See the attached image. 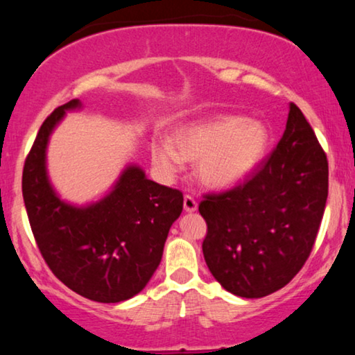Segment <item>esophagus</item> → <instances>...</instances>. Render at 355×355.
<instances>
[{
	"mask_svg": "<svg viewBox=\"0 0 355 355\" xmlns=\"http://www.w3.org/2000/svg\"><path fill=\"white\" fill-rule=\"evenodd\" d=\"M183 207H184V211L192 213L197 209V202L192 196H184V200H183Z\"/></svg>",
	"mask_w": 355,
	"mask_h": 355,
	"instance_id": "esophagus-1",
	"label": "esophagus"
}]
</instances>
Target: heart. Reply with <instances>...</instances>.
<instances>
[{"instance_id": "heart-1", "label": "heart", "mask_w": 355, "mask_h": 355, "mask_svg": "<svg viewBox=\"0 0 355 355\" xmlns=\"http://www.w3.org/2000/svg\"><path fill=\"white\" fill-rule=\"evenodd\" d=\"M269 142V128L260 120L219 116L178 128L173 142L156 141L152 159L169 178L182 171L184 161H197L196 173L203 184L228 188L261 163Z\"/></svg>"}]
</instances>
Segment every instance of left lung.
<instances>
[{
    "label": "left lung",
    "mask_w": 355,
    "mask_h": 355,
    "mask_svg": "<svg viewBox=\"0 0 355 355\" xmlns=\"http://www.w3.org/2000/svg\"><path fill=\"white\" fill-rule=\"evenodd\" d=\"M327 191V156L290 103L274 152L244 183L200 202L208 225L202 250L213 277L248 299L284 288L313 249Z\"/></svg>",
    "instance_id": "left-lung-1"
}]
</instances>
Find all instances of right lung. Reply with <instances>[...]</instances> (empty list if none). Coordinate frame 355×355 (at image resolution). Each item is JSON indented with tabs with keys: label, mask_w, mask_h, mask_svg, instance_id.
Here are the masks:
<instances>
[{
	"label": "right lung",
	"mask_w": 355,
	"mask_h": 355,
	"mask_svg": "<svg viewBox=\"0 0 355 355\" xmlns=\"http://www.w3.org/2000/svg\"><path fill=\"white\" fill-rule=\"evenodd\" d=\"M75 98L45 119L23 169V200L35 243L53 274L83 297L116 304L141 293L163 257L169 230L183 209V194L130 164L111 191L78 207L62 200L46 172V147Z\"/></svg>",
	"instance_id": "right-lung-1"
}]
</instances>
